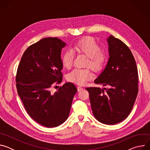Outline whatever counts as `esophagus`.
Listing matches in <instances>:
<instances>
[{
	"label": "esophagus",
	"instance_id": "esophagus-1",
	"mask_svg": "<svg viewBox=\"0 0 150 150\" xmlns=\"http://www.w3.org/2000/svg\"><path fill=\"white\" fill-rule=\"evenodd\" d=\"M77 88H78V91H82L83 90V88H82L81 87H78Z\"/></svg>",
	"mask_w": 150,
	"mask_h": 150
}]
</instances>
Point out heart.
<instances>
[{"mask_svg": "<svg viewBox=\"0 0 150 150\" xmlns=\"http://www.w3.org/2000/svg\"><path fill=\"white\" fill-rule=\"evenodd\" d=\"M101 49L100 45L92 37H86L79 40L72 47L75 53L88 56L86 66L90 67L95 72L101 71L107 61L106 53ZM74 59L73 52L70 50L66 51L61 59L63 67L67 69L71 68ZM92 78L93 75L89 68H75L67 76L68 81L78 85L85 84Z\"/></svg>", "mask_w": 150, "mask_h": 150, "instance_id": "obj_1", "label": "heart"}]
</instances>
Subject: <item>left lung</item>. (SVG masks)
Here are the masks:
<instances>
[{
	"instance_id": "left-lung-1",
	"label": "left lung",
	"mask_w": 150,
	"mask_h": 150,
	"mask_svg": "<svg viewBox=\"0 0 150 150\" xmlns=\"http://www.w3.org/2000/svg\"><path fill=\"white\" fill-rule=\"evenodd\" d=\"M109 59L105 68L94 81L110 87H88L86 90L94 117L100 122L115 125L131 112L138 93V74L134 57L123 41L110 35L108 38Z\"/></svg>"
}]
</instances>
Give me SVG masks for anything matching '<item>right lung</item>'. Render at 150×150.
<instances>
[{
  "label": "right lung",
  "instance_id": "right-lung-1",
  "mask_svg": "<svg viewBox=\"0 0 150 150\" xmlns=\"http://www.w3.org/2000/svg\"><path fill=\"white\" fill-rule=\"evenodd\" d=\"M65 46L56 37L42 38L26 49L17 69V92L25 110L33 120L47 127H56L68 119L77 92L71 82L51 92L53 85L62 81L60 54Z\"/></svg>",
  "mask_w": 150,
  "mask_h": 150
}]
</instances>
